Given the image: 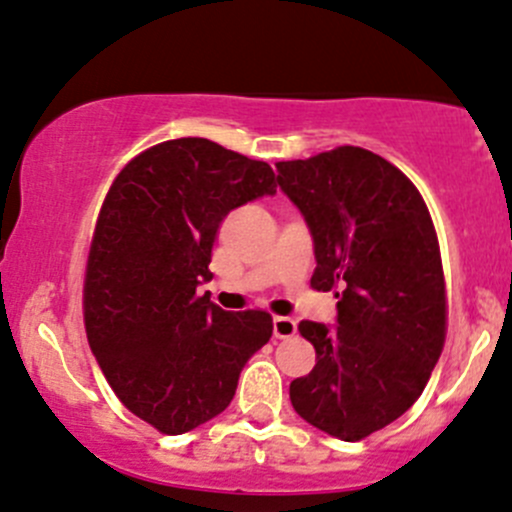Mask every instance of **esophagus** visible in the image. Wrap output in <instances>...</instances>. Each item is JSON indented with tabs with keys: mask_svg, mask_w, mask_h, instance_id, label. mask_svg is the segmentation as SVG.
Masks as SVG:
<instances>
[{
	"mask_svg": "<svg viewBox=\"0 0 512 512\" xmlns=\"http://www.w3.org/2000/svg\"><path fill=\"white\" fill-rule=\"evenodd\" d=\"M272 332H275L277 340H287V337H292L297 332V322L292 320V317L277 315L275 320H272Z\"/></svg>",
	"mask_w": 512,
	"mask_h": 512,
	"instance_id": "1",
	"label": "esophagus"
}]
</instances>
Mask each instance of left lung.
I'll return each mask as SVG.
<instances>
[{
	"mask_svg": "<svg viewBox=\"0 0 512 512\" xmlns=\"http://www.w3.org/2000/svg\"><path fill=\"white\" fill-rule=\"evenodd\" d=\"M277 185L315 245L310 285L332 290L337 325L302 320L310 375L290 382L295 413L332 438H367L425 390L445 342L438 235L413 182L362 147L277 162Z\"/></svg>",
	"mask_w": 512,
	"mask_h": 512,
	"instance_id": "1",
	"label": "left lung"
}]
</instances>
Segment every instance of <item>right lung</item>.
Here are the masks:
<instances>
[{
  "mask_svg": "<svg viewBox=\"0 0 512 512\" xmlns=\"http://www.w3.org/2000/svg\"><path fill=\"white\" fill-rule=\"evenodd\" d=\"M275 192L267 162L182 137L137 155L104 197L84 277L87 340L124 408L160 433L220 415L272 337L267 312H225L197 287L212 280L230 210Z\"/></svg>",
  "mask_w": 512,
  "mask_h": 512,
  "instance_id": "1",
  "label": "right lung"
}]
</instances>
